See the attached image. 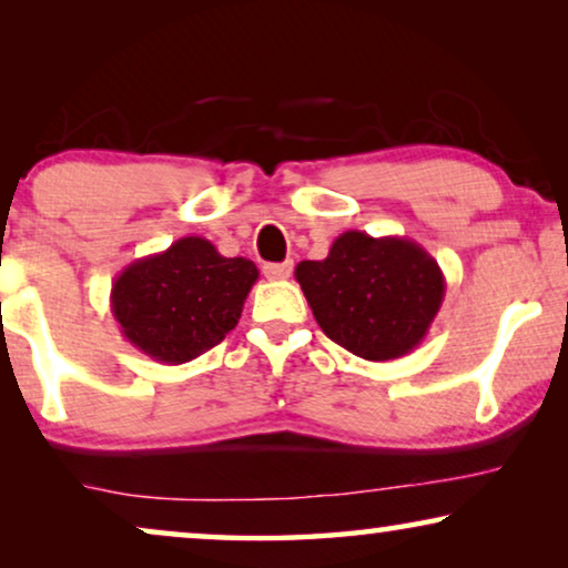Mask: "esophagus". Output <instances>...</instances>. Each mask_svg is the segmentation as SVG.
Listing matches in <instances>:
<instances>
[{
    "label": "esophagus",
    "mask_w": 568,
    "mask_h": 568,
    "mask_svg": "<svg viewBox=\"0 0 568 568\" xmlns=\"http://www.w3.org/2000/svg\"><path fill=\"white\" fill-rule=\"evenodd\" d=\"M263 274H266L268 278H278V282H284V278L292 276V261L266 263V266H263Z\"/></svg>",
    "instance_id": "obj_1"
}]
</instances>
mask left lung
Returning <instances> with one entry per match:
<instances>
[{"label": "left lung", "mask_w": 568, "mask_h": 568, "mask_svg": "<svg viewBox=\"0 0 568 568\" xmlns=\"http://www.w3.org/2000/svg\"><path fill=\"white\" fill-rule=\"evenodd\" d=\"M325 336L369 362L414 352L445 300L439 263L408 237L348 230L328 258L294 268Z\"/></svg>", "instance_id": "1"}]
</instances>
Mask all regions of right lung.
<instances>
[{"instance_id": "obj_1", "label": "right lung", "mask_w": 568, "mask_h": 568, "mask_svg": "<svg viewBox=\"0 0 568 568\" xmlns=\"http://www.w3.org/2000/svg\"><path fill=\"white\" fill-rule=\"evenodd\" d=\"M258 282L247 258H224L204 237H181L115 276L111 310L123 338L162 364H185L235 328Z\"/></svg>"}]
</instances>
